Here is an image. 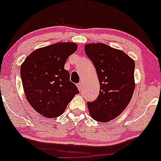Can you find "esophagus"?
Segmentation results:
<instances>
[{
    "instance_id": "esophagus-1",
    "label": "esophagus",
    "mask_w": 161,
    "mask_h": 161,
    "mask_svg": "<svg viewBox=\"0 0 161 161\" xmlns=\"http://www.w3.org/2000/svg\"><path fill=\"white\" fill-rule=\"evenodd\" d=\"M77 87H78V89H79V90H81V89H82V83H80V82L79 84H77Z\"/></svg>"
}]
</instances>
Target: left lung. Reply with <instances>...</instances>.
I'll use <instances>...</instances> for the list:
<instances>
[{
  "mask_svg": "<svg viewBox=\"0 0 161 161\" xmlns=\"http://www.w3.org/2000/svg\"><path fill=\"white\" fill-rule=\"evenodd\" d=\"M85 51L96 68L100 93L88 102L90 116L106 123L118 117L130 102L135 90V61L125 52L106 44H85Z\"/></svg>",
  "mask_w": 161,
  "mask_h": 161,
  "instance_id": "8db88e82",
  "label": "left lung"
}]
</instances>
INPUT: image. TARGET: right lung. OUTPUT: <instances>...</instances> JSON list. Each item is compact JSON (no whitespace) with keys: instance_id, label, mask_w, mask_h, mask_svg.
I'll list each match as a JSON object with an SVG mask.
<instances>
[{"instance_id":"1","label":"right lung","mask_w":161,"mask_h":161,"mask_svg":"<svg viewBox=\"0 0 161 161\" xmlns=\"http://www.w3.org/2000/svg\"><path fill=\"white\" fill-rule=\"evenodd\" d=\"M75 42H56L38 48L21 65L24 93L31 106L44 117L60 116L79 93L64 69L67 59L77 50Z\"/></svg>"}]
</instances>
